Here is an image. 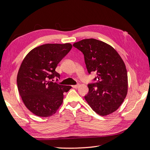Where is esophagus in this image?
I'll use <instances>...</instances> for the list:
<instances>
[{
  "instance_id": "1",
  "label": "esophagus",
  "mask_w": 150,
  "mask_h": 150,
  "mask_svg": "<svg viewBox=\"0 0 150 150\" xmlns=\"http://www.w3.org/2000/svg\"><path fill=\"white\" fill-rule=\"evenodd\" d=\"M72 87L73 88H75V89H78V88L79 87V84L73 85V86H72Z\"/></svg>"
}]
</instances>
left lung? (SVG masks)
<instances>
[{
	"mask_svg": "<svg viewBox=\"0 0 150 150\" xmlns=\"http://www.w3.org/2000/svg\"><path fill=\"white\" fill-rule=\"evenodd\" d=\"M73 46L83 53L89 74L97 72L98 83L88 85L86 102L99 115L111 114L128 93V74L123 60L111 46L95 39H83Z\"/></svg>",
	"mask_w": 150,
	"mask_h": 150,
	"instance_id": "obj_1",
	"label": "left lung"
}]
</instances>
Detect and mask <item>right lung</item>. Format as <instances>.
<instances>
[{
  "mask_svg": "<svg viewBox=\"0 0 150 150\" xmlns=\"http://www.w3.org/2000/svg\"><path fill=\"white\" fill-rule=\"evenodd\" d=\"M71 48L70 43L43 44L32 49L22 61L17 76L18 91L25 107L35 115L55 114L64 93L72 88L49 81L59 78L56 68Z\"/></svg>",
  "mask_w": 150,
  "mask_h": 150,
  "instance_id": "add662e5",
  "label": "right lung"
}]
</instances>
